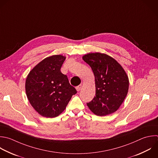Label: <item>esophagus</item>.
I'll return each instance as SVG.
<instances>
[{"mask_svg": "<svg viewBox=\"0 0 158 158\" xmlns=\"http://www.w3.org/2000/svg\"><path fill=\"white\" fill-rule=\"evenodd\" d=\"M81 88H82V85H78V86L76 87V89H77L78 91H79L81 90Z\"/></svg>", "mask_w": 158, "mask_h": 158, "instance_id": "34e87169", "label": "esophagus"}]
</instances>
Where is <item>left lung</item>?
<instances>
[{
	"label": "left lung",
	"mask_w": 158,
	"mask_h": 158,
	"mask_svg": "<svg viewBox=\"0 0 158 158\" xmlns=\"http://www.w3.org/2000/svg\"><path fill=\"white\" fill-rule=\"evenodd\" d=\"M83 60L91 68L95 78L96 96L87 103L96 115L105 116L117 111L128 91V77L121 65L103 53H88Z\"/></svg>",
	"instance_id": "obj_1"
}]
</instances>
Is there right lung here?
<instances>
[{
    "mask_svg": "<svg viewBox=\"0 0 158 158\" xmlns=\"http://www.w3.org/2000/svg\"><path fill=\"white\" fill-rule=\"evenodd\" d=\"M66 57L54 55L39 62L28 73L25 81L28 99L41 115L53 118L66 108L77 93L67 77L60 72Z\"/></svg>",
    "mask_w": 158,
    "mask_h": 158,
    "instance_id": "obj_1",
    "label": "right lung"
}]
</instances>
